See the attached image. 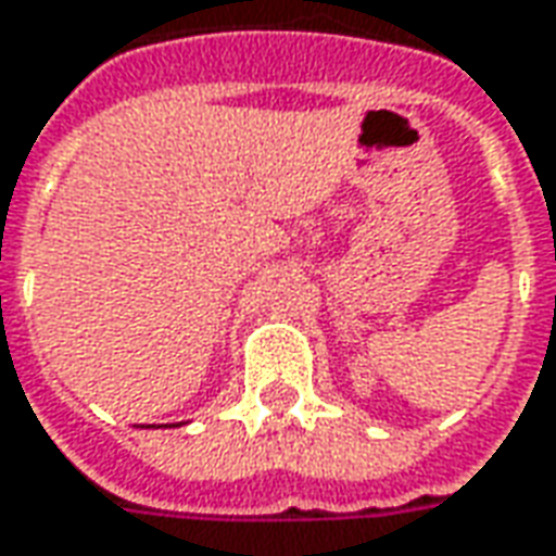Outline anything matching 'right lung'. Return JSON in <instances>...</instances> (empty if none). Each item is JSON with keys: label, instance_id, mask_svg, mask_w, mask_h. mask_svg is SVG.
<instances>
[{"label": "right lung", "instance_id": "1", "mask_svg": "<svg viewBox=\"0 0 556 556\" xmlns=\"http://www.w3.org/2000/svg\"><path fill=\"white\" fill-rule=\"evenodd\" d=\"M168 427H172V424H168Z\"/></svg>", "mask_w": 556, "mask_h": 556}]
</instances>
